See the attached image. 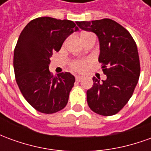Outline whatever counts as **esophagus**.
I'll return each mask as SVG.
<instances>
[{
    "mask_svg": "<svg viewBox=\"0 0 151 151\" xmlns=\"http://www.w3.org/2000/svg\"><path fill=\"white\" fill-rule=\"evenodd\" d=\"M82 77H81V76H76V81H77V82H80V81H81V80H82Z\"/></svg>",
    "mask_w": 151,
    "mask_h": 151,
    "instance_id": "34e87169",
    "label": "esophagus"
}]
</instances>
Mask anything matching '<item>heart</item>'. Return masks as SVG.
Wrapping results in <instances>:
<instances>
[{"mask_svg": "<svg viewBox=\"0 0 151 151\" xmlns=\"http://www.w3.org/2000/svg\"><path fill=\"white\" fill-rule=\"evenodd\" d=\"M91 33H86V34H84L82 36V37H84V36H86V35H91ZM86 63H87V60H73L71 64V66H72V68L76 71H78V72H81L82 71L84 68H85L86 65Z\"/></svg>", "mask_w": 151, "mask_h": 151, "instance_id": "heart-1", "label": "heart"}]
</instances>
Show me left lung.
Returning a JSON list of instances; mask_svg holds the SVG:
<instances>
[{"label": "left lung", "mask_w": 151, "mask_h": 151, "mask_svg": "<svg viewBox=\"0 0 151 151\" xmlns=\"http://www.w3.org/2000/svg\"><path fill=\"white\" fill-rule=\"evenodd\" d=\"M79 27L99 38L106 80L93 77V86L86 92L92 111L108 116L116 114L132 97L140 76V60L135 41L126 29L109 18L77 22Z\"/></svg>", "instance_id": "1"}]
</instances>
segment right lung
I'll use <instances>...</instances> for the list:
<instances>
[{"instance_id": "right-lung-1", "label": "right lung", "mask_w": 151, "mask_h": 151, "mask_svg": "<svg viewBox=\"0 0 151 151\" xmlns=\"http://www.w3.org/2000/svg\"><path fill=\"white\" fill-rule=\"evenodd\" d=\"M78 28L73 21L41 17L31 21L19 35L14 54V69L20 91L29 104L42 113L62 110L69 100L75 78L49 71L50 57Z\"/></svg>"}]
</instances>
